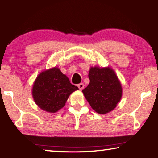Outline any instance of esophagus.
<instances>
[{"mask_svg": "<svg viewBox=\"0 0 158 158\" xmlns=\"http://www.w3.org/2000/svg\"><path fill=\"white\" fill-rule=\"evenodd\" d=\"M77 86H78V88H79L80 90H82L84 88V84H83V83H81V84H79L78 85H77Z\"/></svg>", "mask_w": 158, "mask_h": 158, "instance_id": "1", "label": "esophagus"}]
</instances>
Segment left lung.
Masks as SVG:
<instances>
[{
	"mask_svg": "<svg viewBox=\"0 0 158 158\" xmlns=\"http://www.w3.org/2000/svg\"><path fill=\"white\" fill-rule=\"evenodd\" d=\"M90 83L82 90L95 111L105 114L114 110L122 97V86L115 72L109 67L90 68Z\"/></svg>",
	"mask_w": 158,
	"mask_h": 158,
	"instance_id": "1",
	"label": "left lung"
}]
</instances>
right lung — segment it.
<instances>
[{
    "label": "right lung",
    "instance_id": "right-lung-1",
    "mask_svg": "<svg viewBox=\"0 0 158 158\" xmlns=\"http://www.w3.org/2000/svg\"><path fill=\"white\" fill-rule=\"evenodd\" d=\"M79 90L69 82L59 68L42 72L35 80L32 95L36 105L49 113H56L65 105L69 95Z\"/></svg>",
    "mask_w": 158,
    "mask_h": 158
}]
</instances>
